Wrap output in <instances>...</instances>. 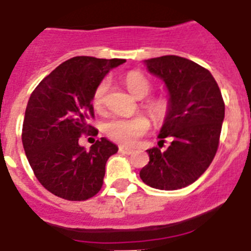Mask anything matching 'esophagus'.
<instances>
[{
	"label": "esophagus",
	"instance_id": "esophagus-1",
	"mask_svg": "<svg viewBox=\"0 0 251 251\" xmlns=\"http://www.w3.org/2000/svg\"><path fill=\"white\" fill-rule=\"evenodd\" d=\"M119 151H121V152H123V154L129 155V154H132V152H133V149L127 148V146H121V148H119Z\"/></svg>",
	"mask_w": 251,
	"mask_h": 251
}]
</instances>
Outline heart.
I'll use <instances>...</instances> for the list:
<instances>
[{
    "instance_id": "obj_1",
    "label": "heart",
    "mask_w": 251,
    "mask_h": 251,
    "mask_svg": "<svg viewBox=\"0 0 251 251\" xmlns=\"http://www.w3.org/2000/svg\"><path fill=\"white\" fill-rule=\"evenodd\" d=\"M124 84L136 99H144L150 93V80L138 72H130L124 76ZM109 90V80L102 79L93 91L92 102L96 109H101ZM145 109L155 122H163L171 111V100L167 96H156L145 102ZM150 128V122L144 115L132 118L113 117L103 123V132L110 140L122 145H132L142 137Z\"/></svg>"
}]
</instances>
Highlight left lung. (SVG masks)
I'll return each mask as SVG.
<instances>
[{"instance_id": "8db88e82", "label": "left lung", "mask_w": 251, "mask_h": 251, "mask_svg": "<svg viewBox=\"0 0 251 251\" xmlns=\"http://www.w3.org/2000/svg\"><path fill=\"white\" fill-rule=\"evenodd\" d=\"M146 65L165 82L171 111L159 133V148L148 150L150 161L140 177L150 187L178 190L194 183L214 159L225 101L212 73L191 60L167 55L146 60ZM167 138L171 144L161 151Z\"/></svg>"}]
</instances>
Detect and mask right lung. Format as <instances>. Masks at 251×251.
<instances>
[{
  "mask_svg": "<svg viewBox=\"0 0 251 251\" xmlns=\"http://www.w3.org/2000/svg\"><path fill=\"white\" fill-rule=\"evenodd\" d=\"M123 63L75 56L45 76L29 97L23 146L39 183L53 195L83 201L102 187L106 161L118 148L102 137L87 151L78 141L82 134L99 133L87 124L95 118L93 91L109 70Z\"/></svg>",
  "mask_w": 251,
  "mask_h": 251,
  "instance_id": "obj_1",
  "label": "right lung"
}]
</instances>
